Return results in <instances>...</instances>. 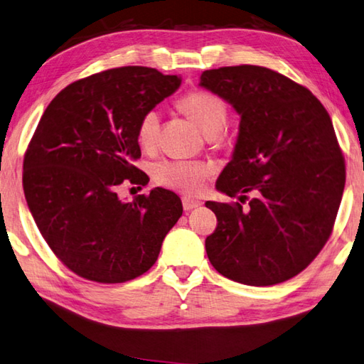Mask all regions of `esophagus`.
<instances>
[{"mask_svg":"<svg viewBox=\"0 0 364 364\" xmlns=\"http://www.w3.org/2000/svg\"><path fill=\"white\" fill-rule=\"evenodd\" d=\"M183 208H184V211H191V210H194V208H197V206H200L202 203L198 202V200H194V198H191V197H183Z\"/></svg>","mask_w":364,"mask_h":364,"instance_id":"obj_1","label":"esophagus"}]
</instances>
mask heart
<instances>
[{
  "mask_svg": "<svg viewBox=\"0 0 364 364\" xmlns=\"http://www.w3.org/2000/svg\"><path fill=\"white\" fill-rule=\"evenodd\" d=\"M180 107L186 115L196 121L200 131L211 141L224 132L229 118L227 105L218 96L208 91H189L180 101ZM161 131V115L158 110H148L141 115L137 127L139 144L151 149L158 144ZM213 172L210 164L200 161H162L153 167L154 181L184 194L202 192L206 178Z\"/></svg>",
  "mask_w": 364,
  "mask_h": 364,
  "instance_id": "1",
  "label": "heart"
}]
</instances>
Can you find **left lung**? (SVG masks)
<instances>
[{
    "mask_svg": "<svg viewBox=\"0 0 364 364\" xmlns=\"http://www.w3.org/2000/svg\"><path fill=\"white\" fill-rule=\"evenodd\" d=\"M200 87L241 117L216 183L240 202L205 203L218 219L205 240L211 265L246 286L287 281L322 251L343 198L346 161L328 112L303 85L251 64L205 70Z\"/></svg>",
    "mask_w": 364,
    "mask_h": 364,
    "instance_id": "1",
    "label": "left lung"
}]
</instances>
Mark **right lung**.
Masks as SVG:
<instances>
[{"mask_svg":"<svg viewBox=\"0 0 364 364\" xmlns=\"http://www.w3.org/2000/svg\"><path fill=\"white\" fill-rule=\"evenodd\" d=\"M178 75L144 66L107 69L68 85L42 115L23 158L28 208L48 247L83 279L118 284L146 273L183 215L156 188L121 202L123 183L145 186L139 121L180 88Z\"/></svg>","mask_w":364,"mask_h":364,"instance_id":"1","label":"right lung"}]
</instances>
